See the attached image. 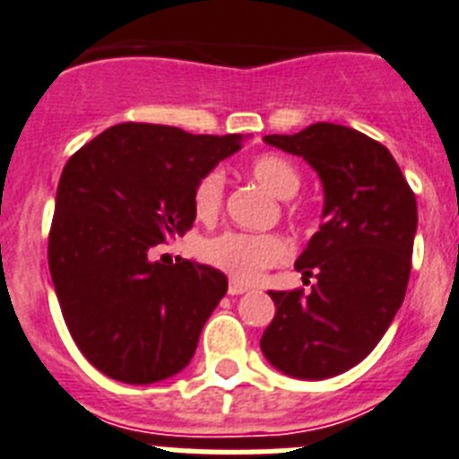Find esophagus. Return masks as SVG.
I'll return each instance as SVG.
<instances>
[{
	"instance_id": "esophagus-1",
	"label": "esophagus",
	"mask_w": 459,
	"mask_h": 459,
	"mask_svg": "<svg viewBox=\"0 0 459 459\" xmlns=\"http://www.w3.org/2000/svg\"><path fill=\"white\" fill-rule=\"evenodd\" d=\"M245 290H249L245 284H238V281H230L229 284V296H242Z\"/></svg>"
}]
</instances>
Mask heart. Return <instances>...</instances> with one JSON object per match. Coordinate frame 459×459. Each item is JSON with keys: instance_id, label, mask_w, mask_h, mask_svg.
Masks as SVG:
<instances>
[{"instance_id": "obj_1", "label": "heart", "mask_w": 459, "mask_h": 459, "mask_svg": "<svg viewBox=\"0 0 459 459\" xmlns=\"http://www.w3.org/2000/svg\"><path fill=\"white\" fill-rule=\"evenodd\" d=\"M249 173L268 186L274 196H296L302 186V175L290 159L281 154H258L249 163ZM224 207V175L221 170H207L194 186V212L198 219L217 217ZM289 214H298L296 203L286 205ZM201 258L212 268L229 274L238 284H254L265 270L277 268L290 258V245L277 233H242L226 230L201 242Z\"/></svg>"}]
</instances>
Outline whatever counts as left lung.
<instances>
[{
	"label": "left lung",
	"instance_id": "1",
	"mask_svg": "<svg viewBox=\"0 0 459 459\" xmlns=\"http://www.w3.org/2000/svg\"><path fill=\"white\" fill-rule=\"evenodd\" d=\"M265 143L309 161L325 189L324 221L296 270L312 289L270 290L263 356L298 378L342 374L372 353L404 300L418 207L384 145L356 129L316 122Z\"/></svg>",
	"mask_w": 459,
	"mask_h": 459
}]
</instances>
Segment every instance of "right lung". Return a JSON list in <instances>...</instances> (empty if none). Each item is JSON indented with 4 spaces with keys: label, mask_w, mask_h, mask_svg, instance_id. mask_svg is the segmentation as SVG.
Wrapping results in <instances>:
<instances>
[{
    "label": "right lung",
    "mask_w": 459,
    "mask_h": 459,
    "mask_svg": "<svg viewBox=\"0 0 459 459\" xmlns=\"http://www.w3.org/2000/svg\"><path fill=\"white\" fill-rule=\"evenodd\" d=\"M240 135H194L125 122L66 161L48 233V265L62 316L82 356L122 384H154L186 368L224 273L152 261L194 226V186Z\"/></svg>",
    "instance_id": "obj_1"
}]
</instances>
